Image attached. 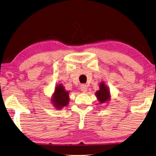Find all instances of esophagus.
Wrapping results in <instances>:
<instances>
[{"mask_svg": "<svg viewBox=\"0 0 156 156\" xmlns=\"http://www.w3.org/2000/svg\"><path fill=\"white\" fill-rule=\"evenodd\" d=\"M81 92H86L87 91V86H86V85H81Z\"/></svg>", "mask_w": 156, "mask_h": 156, "instance_id": "esophagus-1", "label": "esophagus"}]
</instances>
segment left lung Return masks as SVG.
<instances>
[{
  "instance_id": "left-lung-1",
  "label": "left lung",
  "mask_w": 156,
  "mask_h": 156,
  "mask_svg": "<svg viewBox=\"0 0 156 156\" xmlns=\"http://www.w3.org/2000/svg\"><path fill=\"white\" fill-rule=\"evenodd\" d=\"M100 90L96 92V98L101 104H103L110 100V91L104 82H101L99 84Z\"/></svg>"
}]
</instances>
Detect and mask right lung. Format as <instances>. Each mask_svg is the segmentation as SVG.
<instances>
[{"instance_id": "1", "label": "right lung", "mask_w": 156, "mask_h": 156, "mask_svg": "<svg viewBox=\"0 0 156 156\" xmlns=\"http://www.w3.org/2000/svg\"><path fill=\"white\" fill-rule=\"evenodd\" d=\"M69 92L64 89L62 84H58L55 88L54 94L52 95L51 102L54 107L57 109H61L62 108L68 105L69 102Z\"/></svg>"}]
</instances>
